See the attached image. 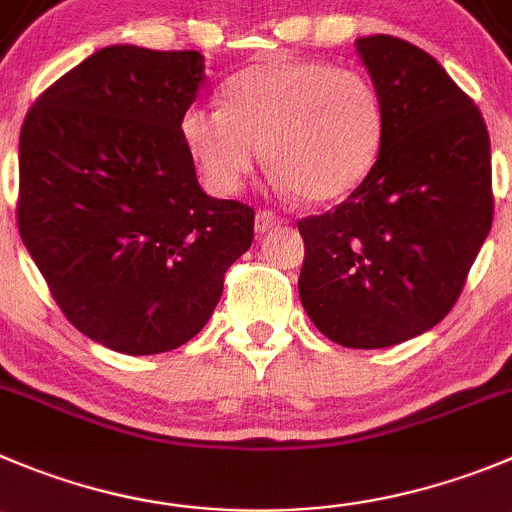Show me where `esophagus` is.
I'll return each mask as SVG.
<instances>
[{"mask_svg":"<svg viewBox=\"0 0 512 512\" xmlns=\"http://www.w3.org/2000/svg\"><path fill=\"white\" fill-rule=\"evenodd\" d=\"M278 224H283V219L278 217L275 212H270V209H260V212L255 214V229L257 232H267V229L278 227Z\"/></svg>","mask_w":512,"mask_h":512,"instance_id":"esophagus-1","label":"esophagus"}]
</instances>
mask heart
<instances>
[{
  "mask_svg": "<svg viewBox=\"0 0 512 512\" xmlns=\"http://www.w3.org/2000/svg\"><path fill=\"white\" fill-rule=\"evenodd\" d=\"M384 123V100L364 73L275 57L232 75L224 108L189 105L181 136L214 191L240 189L265 146L285 189L308 202H333L374 169Z\"/></svg>",
  "mask_w": 512,
  "mask_h": 512,
  "instance_id": "1",
  "label": "heart"
}]
</instances>
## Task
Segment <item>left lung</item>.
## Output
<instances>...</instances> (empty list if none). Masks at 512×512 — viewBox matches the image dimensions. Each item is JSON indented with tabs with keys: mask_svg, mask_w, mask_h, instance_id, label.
I'll return each mask as SVG.
<instances>
[{
	"mask_svg": "<svg viewBox=\"0 0 512 512\" xmlns=\"http://www.w3.org/2000/svg\"><path fill=\"white\" fill-rule=\"evenodd\" d=\"M356 50L384 100L379 159L346 202L298 222V293L346 348H386L437 326L493 224L490 136L444 68L391 35Z\"/></svg>",
	"mask_w": 512,
	"mask_h": 512,
	"instance_id": "left-lung-1",
	"label": "left lung"
}]
</instances>
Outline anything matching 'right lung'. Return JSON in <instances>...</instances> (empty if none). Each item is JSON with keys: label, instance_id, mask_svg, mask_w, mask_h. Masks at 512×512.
<instances>
[{"label": "right lung", "instance_id": "right-lung-1", "mask_svg": "<svg viewBox=\"0 0 512 512\" xmlns=\"http://www.w3.org/2000/svg\"><path fill=\"white\" fill-rule=\"evenodd\" d=\"M202 80L197 50L103 47L19 133L22 242L65 318L128 356L197 336L255 237V209L207 197L181 136Z\"/></svg>", "mask_w": 512, "mask_h": 512}]
</instances>
